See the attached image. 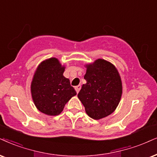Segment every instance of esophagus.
<instances>
[{
  "mask_svg": "<svg viewBox=\"0 0 157 157\" xmlns=\"http://www.w3.org/2000/svg\"><path fill=\"white\" fill-rule=\"evenodd\" d=\"M80 89H81V85H77V86L75 87V90H76V92H77V93H79V91H80Z\"/></svg>",
  "mask_w": 157,
  "mask_h": 157,
  "instance_id": "34e87169",
  "label": "esophagus"
}]
</instances>
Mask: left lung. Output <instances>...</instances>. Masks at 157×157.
<instances>
[{
	"label": "left lung",
	"mask_w": 157,
	"mask_h": 157,
	"mask_svg": "<svg viewBox=\"0 0 157 157\" xmlns=\"http://www.w3.org/2000/svg\"><path fill=\"white\" fill-rule=\"evenodd\" d=\"M83 84L77 97L85 112L93 120H101L113 113L122 94V80L116 67L109 61L98 59L85 65Z\"/></svg>",
	"instance_id": "left-lung-1"
}]
</instances>
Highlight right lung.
<instances>
[{
    "label": "right lung",
    "instance_id": "right-lung-1",
    "mask_svg": "<svg viewBox=\"0 0 157 157\" xmlns=\"http://www.w3.org/2000/svg\"><path fill=\"white\" fill-rule=\"evenodd\" d=\"M65 67L58 59H45L37 66L31 82L33 101L40 112L49 116L60 114L77 93L63 74Z\"/></svg>",
    "mask_w": 157,
    "mask_h": 157
}]
</instances>
